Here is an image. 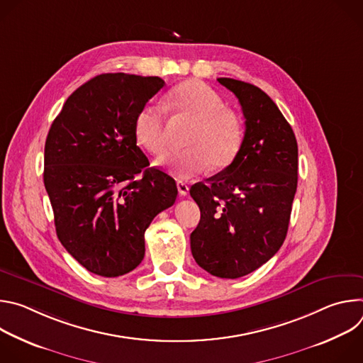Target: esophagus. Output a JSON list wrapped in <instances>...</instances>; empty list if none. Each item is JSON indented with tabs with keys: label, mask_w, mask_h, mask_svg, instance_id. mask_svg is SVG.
I'll return each mask as SVG.
<instances>
[{
	"label": "esophagus",
	"mask_w": 363,
	"mask_h": 363,
	"mask_svg": "<svg viewBox=\"0 0 363 363\" xmlns=\"http://www.w3.org/2000/svg\"><path fill=\"white\" fill-rule=\"evenodd\" d=\"M177 186H178V192H179V195H182V196L188 195V192H189V186H188L185 182L178 181V182H177Z\"/></svg>",
	"instance_id": "obj_1"
}]
</instances>
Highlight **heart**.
Listing matches in <instances>:
<instances>
[{
  "label": "heart",
  "instance_id": "obj_1",
  "mask_svg": "<svg viewBox=\"0 0 363 363\" xmlns=\"http://www.w3.org/2000/svg\"><path fill=\"white\" fill-rule=\"evenodd\" d=\"M169 111L194 122L186 146L189 149L171 155L167 165L178 178H192L211 165L221 171L237 158L244 139L242 122L227 109L220 94L199 80H186L168 93ZM138 143L161 157L169 145V125L161 106L147 101L138 111L133 122Z\"/></svg>",
  "mask_w": 363,
  "mask_h": 363
}]
</instances>
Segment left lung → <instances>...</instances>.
<instances>
[{"label": "left lung", "instance_id": "left-lung-1", "mask_svg": "<svg viewBox=\"0 0 363 363\" xmlns=\"http://www.w3.org/2000/svg\"><path fill=\"white\" fill-rule=\"evenodd\" d=\"M218 82L237 96L245 133L235 161L189 189L201 211L191 251L205 272L238 279L267 263L284 242L297 189V142L262 89L228 77Z\"/></svg>", "mask_w": 363, "mask_h": 363}]
</instances>
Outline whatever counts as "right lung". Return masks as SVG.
I'll list each match as a JSON object with an SVG mask.
<instances>
[{"label": "right lung", "mask_w": 363, "mask_h": 363, "mask_svg": "<svg viewBox=\"0 0 363 363\" xmlns=\"http://www.w3.org/2000/svg\"><path fill=\"white\" fill-rule=\"evenodd\" d=\"M164 84L157 76L99 74L69 96L48 130L43 178L56 233L93 274L136 269L146 228L177 199L174 178L149 168L133 132L138 111Z\"/></svg>", "instance_id": "add662e5"}]
</instances>
